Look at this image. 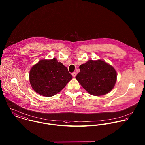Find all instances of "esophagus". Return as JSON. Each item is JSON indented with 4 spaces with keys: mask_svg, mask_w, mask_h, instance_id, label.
<instances>
[{
    "mask_svg": "<svg viewBox=\"0 0 145 145\" xmlns=\"http://www.w3.org/2000/svg\"><path fill=\"white\" fill-rule=\"evenodd\" d=\"M72 76H73V77H75L76 76V72H73V73H72Z\"/></svg>",
    "mask_w": 145,
    "mask_h": 145,
    "instance_id": "obj_1",
    "label": "esophagus"
}]
</instances>
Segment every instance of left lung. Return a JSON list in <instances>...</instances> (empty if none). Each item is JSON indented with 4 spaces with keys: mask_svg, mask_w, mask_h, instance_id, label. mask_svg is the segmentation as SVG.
Listing matches in <instances>:
<instances>
[{
    "mask_svg": "<svg viewBox=\"0 0 145 145\" xmlns=\"http://www.w3.org/2000/svg\"><path fill=\"white\" fill-rule=\"evenodd\" d=\"M76 78L91 95H104L110 92L116 80L115 69L104 61L88 60L80 66Z\"/></svg>",
    "mask_w": 145,
    "mask_h": 145,
    "instance_id": "left-lung-1",
    "label": "left lung"
}]
</instances>
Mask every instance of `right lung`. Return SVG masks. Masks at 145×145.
I'll list each match as a JSON object with an SVG mask.
<instances>
[{"instance_id": "1", "label": "right lung", "mask_w": 145, "mask_h": 145, "mask_svg": "<svg viewBox=\"0 0 145 145\" xmlns=\"http://www.w3.org/2000/svg\"><path fill=\"white\" fill-rule=\"evenodd\" d=\"M72 78L68 69L56 58L41 60L29 72V81L37 93L50 97L56 95Z\"/></svg>"}]
</instances>
